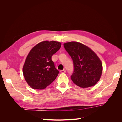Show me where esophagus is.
<instances>
[{
	"instance_id": "obj_1",
	"label": "esophagus",
	"mask_w": 122,
	"mask_h": 122,
	"mask_svg": "<svg viewBox=\"0 0 122 122\" xmlns=\"http://www.w3.org/2000/svg\"><path fill=\"white\" fill-rule=\"evenodd\" d=\"M60 72H61V73H66V71L65 69L61 70V71H60Z\"/></svg>"
}]
</instances>
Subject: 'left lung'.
<instances>
[{
	"label": "left lung",
	"instance_id": "obj_1",
	"mask_svg": "<svg viewBox=\"0 0 122 122\" xmlns=\"http://www.w3.org/2000/svg\"><path fill=\"white\" fill-rule=\"evenodd\" d=\"M73 61L74 71L71 79L81 88H88L98 82L102 75V63L95 53L86 45L77 42L63 44Z\"/></svg>",
	"mask_w": 122,
	"mask_h": 122
}]
</instances>
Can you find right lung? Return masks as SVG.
<instances>
[{
    "mask_svg": "<svg viewBox=\"0 0 122 122\" xmlns=\"http://www.w3.org/2000/svg\"><path fill=\"white\" fill-rule=\"evenodd\" d=\"M60 42L44 41L36 45L28 53L23 66L24 76L33 89H44L54 81L59 71L51 60L59 50Z\"/></svg>",
    "mask_w": 122,
    "mask_h": 122,
    "instance_id": "obj_1",
    "label": "right lung"
}]
</instances>
